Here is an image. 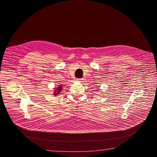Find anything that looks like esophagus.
<instances>
[{"instance_id":"obj_1","label":"esophagus","mask_w":157,"mask_h":157,"mask_svg":"<svg viewBox=\"0 0 157 157\" xmlns=\"http://www.w3.org/2000/svg\"><path fill=\"white\" fill-rule=\"evenodd\" d=\"M83 80H84V79H83L82 78H81V79H77V81H78V82H83Z\"/></svg>"}]
</instances>
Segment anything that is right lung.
Segmentation results:
<instances>
[{
	"instance_id": "obj_1",
	"label": "right lung",
	"mask_w": 157,
	"mask_h": 157,
	"mask_svg": "<svg viewBox=\"0 0 157 157\" xmlns=\"http://www.w3.org/2000/svg\"><path fill=\"white\" fill-rule=\"evenodd\" d=\"M62 85H60L56 89V90L54 91V96H57V95H59V94H60L59 93L60 92V91L62 90Z\"/></svg>"
}]
</instances>
